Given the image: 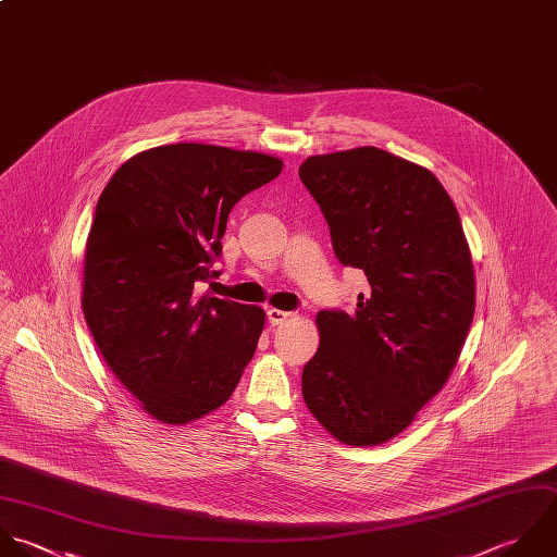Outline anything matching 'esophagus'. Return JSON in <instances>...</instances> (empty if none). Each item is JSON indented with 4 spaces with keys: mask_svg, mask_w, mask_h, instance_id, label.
I'll return each instance as SVG.
<instances>
[{
    "mask_svg": "<svg viewBox=\"0 0 557 557\" xmlns=\"http://www.w3.org/2000/svg\"><path fill=\"white\" fill-rule=\"evenodd\" d=\"M290 317H293V312L277 310V308H269V312H267V319H269L271 325H280V323H284V321L290 319Z\"/></svg>",
    "mask_w": 557,
    "mask_h": 557,
    "instance_id": "obj_1",
    "label": "esophagus"
}]
</instances>
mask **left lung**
Returning <instances> with one entry per match:
<instances>
[{
  "label": "left lung",
  "mask_w": 557,
  "mask_h": 557,
  "mask_svg": "<svg viewBox=\"0 0 557 557\" xmlns=\"http://www.w3.org/2000/svg\"><path fill=\"white\" fill-rule=\"evenodd\" d=\"M299 177L341 264L371 293L317 314L321 345L301 393L338 441L395 438L445 386L469 336L475 275L458 210L432 171L377 147L312 156Z\"/></svg>",
  "instance_id": "1"
}]
</instances>
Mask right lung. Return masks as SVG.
Segmentation results:
<instances>
[{
	"label": "right lung",
	"mask_w": 557,
	"mask_h": 557,
	"mask_svg": "<svg viewBox=\"0 0 557 557\" xmlns=\"http://www.w3.org/2000/svg\"><path fill=\"white\" fill-rule=\"evenodd\" d=\"M280 173L267 153L177 143L129 158L97 201L84 319L112 373L162 423L223 406L253 358L262 308L197 288L221 275L232 208Z\"/></svg>",
	"instance_id": "add662e5"
}]
</instances>
